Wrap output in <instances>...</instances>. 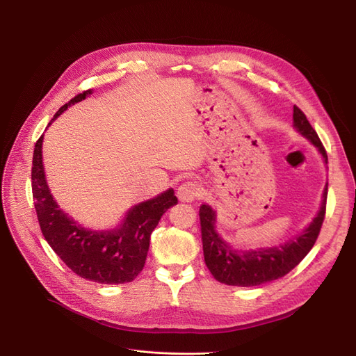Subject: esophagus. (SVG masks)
I'll return each instance as SVG.
<instances>
[{
	"label": "esophagus",
	"mask_w": 356,
	"mask_h": 356,
	"mask_svg": "<svg viewBox=\"0 0 356 356\" xmlns=\"http://www.w3.org/2000/svg\"><path fill=\"white\" fill-rule=\"evenodd\" d=\"M177 196L181 202H192L195 199H199L200 196V188L196 181H184L179 186Z\"/></svg>",
	"instance_id": "esophagus-1"
}]
</instances>
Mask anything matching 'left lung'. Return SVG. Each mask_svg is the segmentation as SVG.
<instances>
[{
    "instance_id": "obj_1",
    "label": "left lung",
    "mask_w": 356,
    "mask_h": 356,
    "mask_svg": "<svg viewBox=\"0 0 356 356\" xmlns=\"http://www.w3.org/2000/svg\"><path fill=\"white\" fill-rule=\"evenodd\" d=\"M293 120L298 133L303 134L312 141V144L319 148L325 161H327L326 149L319 136L307 121L305 112L296 105L293 109ZM326 197L327 184L323 192V202L319 213L316 215L309 228L294 241H290L282 247L248 252L235 251L220 239L215 232V212L208 204H202L199 218L204 263L218 282L228 286L251 287L284 277L300 264V261L309 254L317 236H319L326 215Z\"/></svg>"
}]
</instances>
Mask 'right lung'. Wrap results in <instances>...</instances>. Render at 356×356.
<instances>
[{"label": "right lung", "mask_w": 356, "mask_h": 356, "mask_svg": "<svg viewBox=\"0 0 356 356\" xmlns=\"http://www.w3.org/2000/svg\"><path fill=\"white\" fill-rule=\"evenodd\" d=\"M90 93V89L78 93L56 112L51 121L67 106L85 99ZM42 144L43 136L34 145L31 191L37 219L49 245L74 274L89 282L101 284L133 282L144 268L149 235L163 213L177 203L173 189L129 209L120 229L108 232L88 231L63 213L53 200L44 177Z\"/></svg>", "instance_id": "right-lung-1"}]
</instances>
